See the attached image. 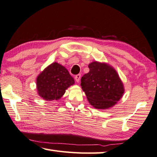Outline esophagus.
<instances>
[{
  "instance_id": "esophagus-1",
  "label": "esophagus",
  "mask_w": 157,
  "mask_h": 157,
  "mask_svg": "<svg viewBox=\"0 0 157 157\" xmlns=\"http://www.w3.org/2000/svg\"><path fill=\"white\" fill-rule=\"evenodd\" d=\"M80 78H81V75H80V74H78V75H76L75 76V81L77 82H79V80H80Z\"/></svg>"
}]
</instances>
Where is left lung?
Here are the masks:
<instances>
[{
	"label": "left lung",
	"instance_id": "left-lung-1",
	"mask_svg": "<svg viewBox=\"0 0 157 157\" xmlns=\"http://www.w3.org/2000/svg\"><path fill=\"white\" fill-rule=\"evenodd\" d=\"M89 72L81 79V86L90 104L98 109L115 105L123 95V84L116 71L110 66L93 62Z\"/></svg>",
	"mask_w": 157,
	"mask_h": 157
}]
</instances>
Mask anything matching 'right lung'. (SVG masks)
<instances>
[{"label":"right lung","instance_id":"add662e5","mask_svg":"<svg viewBox=\"0 0 157 157\" xmlns=\"http://www.w3.org/2000/svg\"><path fill=\"white\" fill-rule=\"evenodd\" d=\"M74 83L73 78L66 68L53 62L38 75L37 89L39 95L45 100H57Z\"/></svg>","mask_w":157,"mask_h":157}]
</instances>
